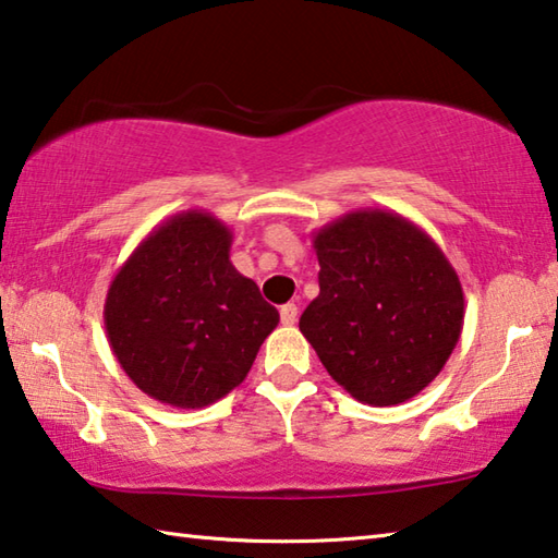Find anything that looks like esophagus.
<instances>
[{
	"instance_id": "esophagus-1",
	"label": "esophagus",
	"mask_w": 558,
	"mask_h": 558,
	"mask_svg": "<svg viewBox=\"0 0 558 558\" xmlns=\"http://www.w3.org/2000/svg\"><path fill=\"white\" fill-rule=\"evenodd\" d=\"M279 316H281V324L284 326H294L296 318H299V308L294 304H287L279 308Z\"/></svg>"
}]
</instances>
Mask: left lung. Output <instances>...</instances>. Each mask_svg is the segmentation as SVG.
Wrapping results in <instances>:
<instances>
[{
    "label": "left lung",
    "instance_id": "obj_1",
    "mask_svg": "<svg viewBox=\"0 0 558 558\" xmlns=\"http://www.w3.org/2000/svg\"><path fill=\"white\" fill-rule=\"evenodd\" d=\"M320 294L299 328L357 402L402 404L441 373L463 330V287L428 234L383 208L314 232Z\"/></svg>",
    "mask_w": 558,
    "mask_h": 558
}]
</instances>
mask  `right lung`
Returning <instances> with one entry per match:
<instances>
[{
	"instance_id": "add662e5",
	"label": "right lung",
	"mask_w": 558,
	"mask_h": 558,
	"mask_svg": "<svg viewBox=\"0 0 558 558\" xmlns=\"http://www.w3.org/2000/svg\"><path fill=\"white\" fill-rule=\"evenodd\" d=\"M232 230L205 210L163 220L114 274L105 330L126 377L169 407L230 395L279 324L259 287L232 267Z\"/></svg>"
}]
</instances>
